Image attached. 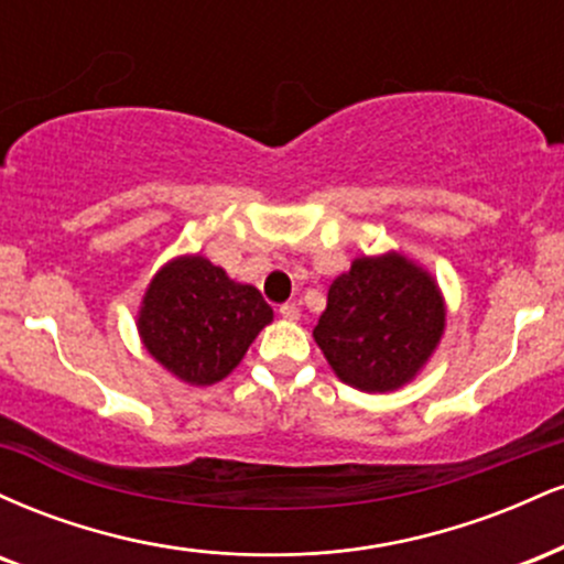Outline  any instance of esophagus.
I'll return each instance as SVG.
<instances>
[{"mask_svg": "<svg viewBox=\"0 0 564 564\" xmlns=\"http://www.w3.org/2000/svg\"><path fill=\"white\" fill-rule=\"evenodd\" d=\"M278 313H281V318H286V321H300V307H296L294 302L281 304V307H278Z\"/></svg>", "mask_w": 564, "mask_h": 564, "instance_id": "obj_1", "label": "esophagus"}]
</instances>
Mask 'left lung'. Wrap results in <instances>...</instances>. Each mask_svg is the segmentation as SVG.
<instances>
[{
  "mask_svg": "<svg viewBox=\"0 0 564 564\" xmlns=\"http://www.w3.org/2000/svg\"><path fill=\"white\" fill-rule=\"evenodd\" d=\"M445 307L430 275L398 254L355 260L328 289L315 341L336 377L364 392L398 390L440 341Z\"/></svg>",
  "mask_w": 564,
  "mask_h": 564,
  "instance_id": "left-lung-1",
  "label": "left lung"
}]
</instances>
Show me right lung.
<instances>
[{"label":"right lung","mask_w":564,"mask_h":564,"mask_svg":"<svg viewBox=\"0 0 564 564\" xmlns=\"http://www.w3.org/2000/svg\"><path fill=\"white\" fill-rule=\"evenodd\" d=\"M270 321L273 307L254 286L230 281L204 257H183L151 281L138 326L148 352L174 377L215 384Z\"/></svg>","instance_id":"right-lung-1"}]
</instances>
